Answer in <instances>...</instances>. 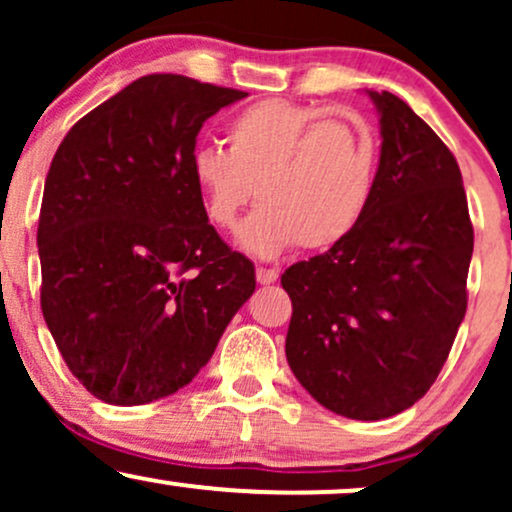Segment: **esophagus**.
Masks as SVG:
<instances>
[{
    "label": "esophagus",
    "instance_id": "esophagus-1",
    "mask_svg": "<svg viewBox=\"0 0 512 512\" xmlns=\"http://www.w3.org/2000/svg\"><path fill=\"white\" fill-rule=\"evenodd\" d=\"M257 284H274L279 279V269L274 267H257Z\"/></svg>",
    "mask_w": 512,
    "mask_h": 512
}]
</instances>
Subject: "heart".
<instances>
[{
  "label": "heart",
  "mask_w": 512,
  "mask_h": 512,
  "mask_svg": "<svg viewBox=\"0 0 512 512\" xmlns=\"http://www.w3.org/2000/svg\"><path fill=\"white\" fill-rule=\"evenodd\" d=\"M226 144L199 146L190 173L211 226L240 228V245L274 257L298 245L327 250L361 223L378 180V139L358 115L267 98L231 117Z\"/></svg>",
  "instance_id": "heart-1"
}]
</instances>
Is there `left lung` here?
I'll return each instance as SVG.
<instances>
[{
    "instance_id": "8db88e82",
    "label": "left lung",
    "mask_w": 512,
    "mask_h": 512,
    "mask_svg": "<svg viewBox=\"0 0 512 512\" xmlns=\"http://www.w3.org/2000/svg\"><path fill=\"white\" fill-rule=\"evenodd\" d=\"M368 96L383 146L366 214L342 243L281 274L293 375L356 421L390 419L436 383L467 313L474 250L452 151L395 93Z\"/></svg>"
}]
</instances>
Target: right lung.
Wrapping results in <instances>:
<instances>
[{"mask_svg": "<svg viewBox=\"0 0 512 512\" xmlns=\"http://www.w3.org/2000/svg\"><path fill=\"white\" fill-rule=\"evenodd\" d=\"M245 96L142 76L81 117L52 158L40 308L74 378L103 402L185 387L255 291V267L211 226L190 173L204 122Z\"/></svg>", "mask_w": 512, "mask_h": 512, "instance_id": "add662e5", "label": "right lung"}]
</instances>
